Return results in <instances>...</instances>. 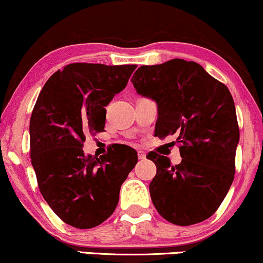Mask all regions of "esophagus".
<instances>
[{"label": "esophagus", "mask_w": 263, "mask_h": 263, "mask_svg": "<svg viewBox=\"0 0 263 263\" xmlns=\"http://www.w3.org/2000/svg\"><path fill=\"white\" fill-rule=\"evenodd\" d=\"M138 158H139V160H144V159L146 158L145 153H144V152H138Z\"/></svg>", "instance_id": "34e87169"}]
</instances>
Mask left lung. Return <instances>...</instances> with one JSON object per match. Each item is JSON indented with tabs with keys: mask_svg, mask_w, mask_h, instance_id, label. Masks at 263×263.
Instances as JSON below:
<instances>
[{
	"mask_svg": "<svg viewBox=\"0 0 263 263\" xmlns=\"http://www.w3.org/2000/svg\"><path fill=\"white\" fill-rule=\"evenodd\" d=\"M143 97L155 100V137L176 135L182 160L152 152L156 165L150 182L152 201L174 225L189 226L209 219L219 209L235 178L240 140L231 93L196 62L171 60L141 66L132 78Z\"/></svg>",
	"mask_w": 263,
	"mask_h": 263,
	"instance_id": "obj_1",
	"label": "left lung"
}]
</instances>
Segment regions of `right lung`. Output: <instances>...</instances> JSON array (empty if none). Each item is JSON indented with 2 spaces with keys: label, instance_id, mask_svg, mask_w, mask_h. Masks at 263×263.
<instances>
[{
  "label": "right lung",
  "instance_id": "add662e5",
  "mask_svg": "<svg viewBox=\"0 0 263 263\" xmlns=\"http://www.w3.org/2000/svg\"><path fill=\"white\" fill-rule=\"evenodd\" d=\"M135 68L68 64L47 81L32 111L29 153L38 187L54 214L77 229H92L113 214L120 186L138 163L126 145L100 158L82 149L85 134L104 130L105 107Z\"/></svg>",
  "mask_w": 263,
  "mask_h": 263
}]
</instances>
